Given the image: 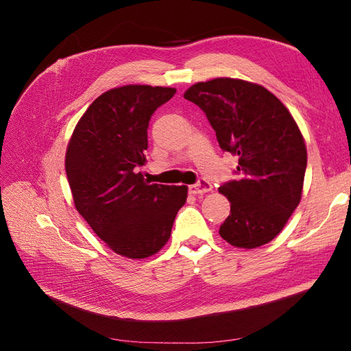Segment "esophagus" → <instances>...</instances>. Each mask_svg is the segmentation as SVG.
<instances>
[{
  "label": "esophagus",
  "instance_id": "34e87169",
  "mask_svg": "<svg viewBox=\"0 0 351 351\" xmlns=\"http://www.w3.org/2000/svg\"><path fill=\"white\" fill-rule=\"evenodd\" d=\"M210 190H212V184L205 178L199 180L196 184H192L189 187V192L192 195H204V193L210 192Z\"/></svg>",
  "mask_w": 351,
  "mask_h": 351
}]
</instances>
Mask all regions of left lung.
I'll return each mask as SVG.
<instances>
[{
	"mask_svg": "<svg viewBox=\"0 0 351 351\" xmlns=\"http://www.w3.org/2000/svg\"><path fill=\"white\" fill-rule=\"evenodd\" d=\"M184 98L206 114L221 149L239 156V178L218 189L231 205L219 236L243 249L269 243L300 204L307 165L290 111L261 84L230 77L199 82Z\"/></svg>",
	"mask_w": 351,
	"mask_h": 351,
	"instance_id": "8db88e82",
	"label": "left lung"
}]
</instances>
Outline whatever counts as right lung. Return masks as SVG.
I'll use <instances>...</instances> for the list:
<instances>
[{
    "label": "right lung",
    "instance_id": "add662e5",
    "mask_svg": "<svg viewBox=\"0 0 351 351\" xmlns=\"http://www.w3.org/2000/svg\"><path fill=\"white\" fill-rule=\"evenodd\" d=\"M174 88L127 84L95 99L82 115L66 154L74 206L110 249L143 259L164 247L186 186L151 184L145 165L147 125Z\"/></svg>",
    "mask_w": 351,
    "mask_h": 351
}]
</instances>
